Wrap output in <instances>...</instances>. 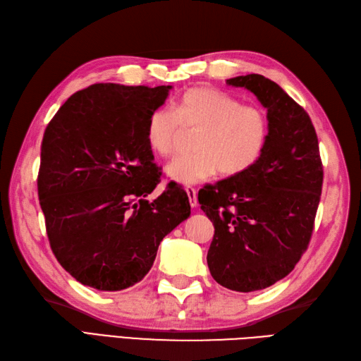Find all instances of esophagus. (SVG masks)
<instances>
[{
    "mask_svg": "<svg viewBox=\"0 0 361 361\" xmlns=\"http://www.w3.org/2000/svg\"><path fill=\"white\" fill-rule=\"evenodd\" d=\"M186 192H188V197H189V202H190V207H197L198 206V200H197V190L188 186L186 188Z\"/></svg>",
    "mask_w": 361,
    "mask_h": 361,
    "instance_id": "obj_1",
    "label": "esophagus"
}]
</instances>
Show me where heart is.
Returning a JSON list of instances; mask_svg holds the SVG:
<instances>
[{
	"label": "heart",
	"mask_w": 361,
	"mask_h": 361,
	"mask_svg": "<svg viewBox=\"0 0 361 361\" xmlns=\"http://www.w3.org/2000/svg\"><path fill=\"white\" fill-rule=\"evenodd\" d=\"M192 155L172 161L166 173L180 184H197L219 172L238 177L259 160L269 140L267 113L256 105L215 88L184 91L173 111L159 108L147 118L146 142L152 152L168 159L177 154L186 134H195Z\"/></svg>",
	"instance_id": "obj_1"
}]
</instances>
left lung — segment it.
Here are the masks:
<instances>
[{
	"instance_id": "8db88e82",
	"label": "left lung",
	"mask_w": 361,
	"mask_h": 361,
	"mask_svg": "<svg viewBox=\"0 0 361 361\" xmlns=\"http://www.w3.org/2000/svg\"><path fill=\"white\" fill-rule=\"evenodd\" d=\"M227 84L252 91L267 108L269 140L250 169L201 189L198 201L215 227L212 277L250 293L283 279L308 248L323 166L310 116L276 82L247 75Z\"/></svg>"
}]
</instances>
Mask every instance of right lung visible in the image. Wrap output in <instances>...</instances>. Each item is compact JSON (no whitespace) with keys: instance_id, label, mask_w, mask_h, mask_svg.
<instances>
[{"instance_id":"right-lung-1","label":"right lung","mask_w":361,"mask_h":361,"mask_svg":"<svg viewBox=\"0 0 361 361\" xmlns=\"http://www.w3.org/2000/svg\"><path fill=\"white\" fill-rule=\"evenodd\" d=\"M171 88L94 84L45 128L39 204L54 256L82 285L120 291L140 282L163 238L190 215L177 184L146 200L161 175L146 123Z\"/></svg>"}]
</instances>
